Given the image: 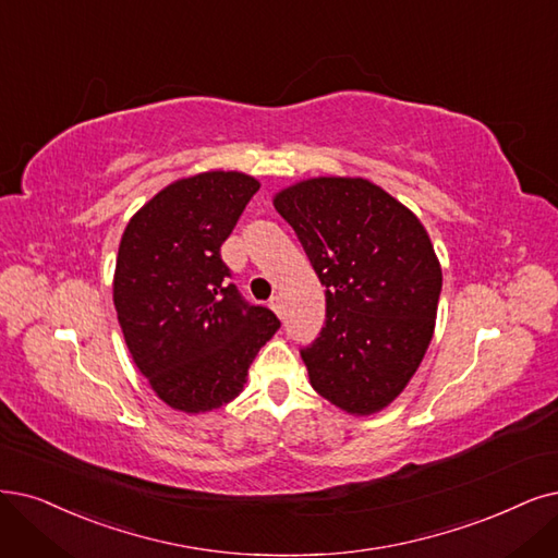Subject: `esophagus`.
Here are the masks:
<instances>
[{"label":"esophagus","mask_w":558,"mask_h":558,"mask_svg":"<svg viewBox=\"0 0 558 558\" xmlns=\"http://www.w3.org/2000/svg\"><path fill=\"white\" fill-rule=\"evenodd\" d=\"M268 305H271V311H274L278 317H282V299H280V296H271V299H268Z\"/></svg>","instance_id":"34e87169"}]
</instances>
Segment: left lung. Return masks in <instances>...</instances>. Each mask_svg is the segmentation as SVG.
Returning <instances> with one entry per match:
<instances>
[{"label":"left lung","instance_id":"8db88e82","mask_svg":"<svg viewBox=\"0 0 558 558\" xmlns=\"http://www.w3.org/2000/svg\"><path fill=\"white\" fill-rule=\"evenodd\" d=\"M274 206L326 284V324L301 352L307 377L347 414H377L416 375L435 333V245L414 211L361 177L303 179Z\"/></svg>","mask_w":558,"mask_h":558}]
</instances>
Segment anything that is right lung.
Wrapping results in <instances>:
<instances>
[{
    "label": "right lung",
    "mask_w": 558,
    "mask_h": 558,
    "mask_svg": "<svg viewBox=\"0 0 558 558\" xmlns=\"http://www.w3.org/2000/svg\"><path fill=\"white\" fill-rule=\"evenodd\" d=\"M259 181L211 170L165 185L121 234L112 299L123 340L154 393L183 414L232 402L280 328L247 305L220 259Z\"/></svg>",
    "instance_id": "1"
}]
</instances>
